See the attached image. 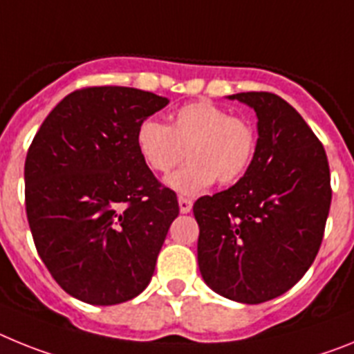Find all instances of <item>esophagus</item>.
<instances>
[{
  "label": "esophagus",
  "instance_id": "esophagus-1",
  "mask_svg": "<svg viewBox=\"0 0 354 354\" xmlns=\"http://www.w3.org/2000/svg\"><path fill=\"white\" fill-rule=\"evenodd\" d=\"M178 203H180V212H181V214H189V212L192 210V199L183 198V196H180V198H178Z\"/></svg>",
  "mask_w": 354,
  "mask_h": 354
}]
</instances>
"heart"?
I'll list each match as a JSON object with an SVG mask.
<instances>
[{
	"mask_svg": "<svg viewBox=\"0 0 354 354\" xmlns=\"http://www.w3.org/2000/svg\"><path fill=\"white\" fill-rule=\"evenodd\" d=\"M137 151L153 173L167 174L187 155L180 171L169 178L171 189L198 196L217 181L232 185L253 164L258 146L253 122L230 115L210 101H194L178 109L171 122L146 119L135 133Z\"/></svg>",
	"mask_w": 354,
	"mask_h": 354,
	"instance_id": "heart-1",
	"label": "heart"
}]
</instances>
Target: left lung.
Segmentation results:
<instances>
[{
    "mask_svg": "<svg viewBox=\"0 0 354 354\" xmlns=\"http://www.w3.org/2000/svg\"><path fill=\"white\" fill-rule=\"evenodd\" d=\"M258 118L253 164L228 190L194 203L205 283L258 305L299 281L321 248L331 205L324 146L297 110L272 92H241Z\"/></svg>",
    "mask_w": 354,
    "mask_h": 354,
    "instance_id": "1",
    "label": "left lung"
}]
</instances>
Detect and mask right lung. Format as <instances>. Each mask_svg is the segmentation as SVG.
<instances>
[{"instance_id": "1", "label": "right lung", "mask_w": 354, "mask_h": 354, "mask_svg": "<svg viewBox=\"0 0 354 354\" xmlns=\"http://www.w3.org/2000/svg\"><path fill=\"white\" fill-rule=\"evenodd\" d=\"M167 97L85 87L49 112L24 162L37 253L60 287L91 305L133 299L151 281L176 192L140 158L135 133Z\"/></svg>"}]
</instances>
